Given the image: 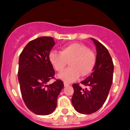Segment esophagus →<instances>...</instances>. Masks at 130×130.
<instances>
[{
    "instance_id": "1",
    "label": "esophagus",
    "mask_w": 130,
    "mask_h": 130,
    "mask_svg": "<svg viewBox=\"0 0 130 130\" xmlns=\"http://www.w3.org/2000/svg\"><path fill=\"white\" fill-rule=\"evenodd\" d=\"M64 87H67V86L70 85V84H69V83H68L64 82Z\"/></svg>"
}]
</instances>
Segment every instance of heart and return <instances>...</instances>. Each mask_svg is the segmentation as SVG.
Wrapping results in <instances>:
<instances>
[{
    "label": "heart",
    "instance_id": "1",
    "mask_svg": "<svg viewBox=\"0 0 130 130\" xmlns=\"http://www.w3.org/2000/svg\"><path fill=\"white\" fill-rule=\"evenodd\" d=\"M49 62L57 72H62L69 62L70 67L60 73L58 78L66 83H72L80 75L91 73L96 62V55L85 45L72 43L63 47L60 52L51 51L49 53Z\"/></svg>",
    "mask_w": 130,
    "mask_h": 130
}]
</instances>
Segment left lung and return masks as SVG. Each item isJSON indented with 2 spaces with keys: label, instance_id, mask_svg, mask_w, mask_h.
I'll return each instance as SVG.
<instances>
[{
  "label": "left lung",
  "instance_id": "obj_1",
  "mask_svg": "<svg viewBox=\"0 0 130 130\" xmlns=\"http://www.w3.org/2000/svg\"><path fill=\"white\" fill-rule=\"evenodd\" d=\"M96 51V62L92 73L81 83L88 87L81 88L79 84H73L74 89L72 102L79 113L89 115L99 110L106 101L112 83L114 65L109 53L100 42L91 38Z\"/></svg>",
  "mask_w": 130,
  "mask_h": 130
}]
</instances>
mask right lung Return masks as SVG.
<instances>
[{
    "label": "right lung",
    "instance_id": "obj_1",
    "mask_svg": "<svg viewBox=\"0 0 130 130\" xmlns=\"http://www.w3.org/2000/svg\"><path fill=\"white\" fill-rule=\"evenodd\" d=\"M55 44L52 37H40L28 42L19 56L21 93L28 109L38 115H47L55 111L58 95L64 88V83L59 79L47 85L55 75L48 58Z\"/></svg>",
    "mask_w": 130,
    "mask_h": 130
}]
</instances>
